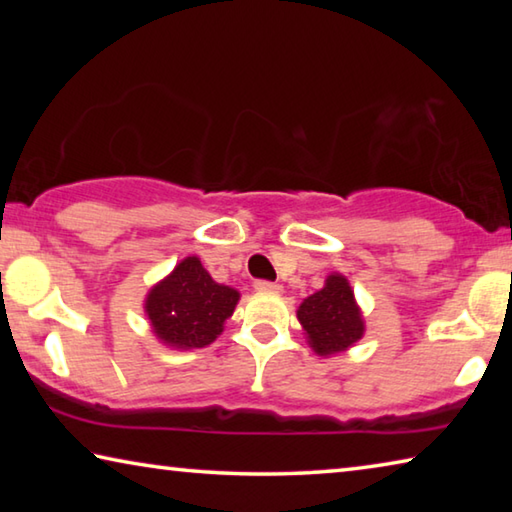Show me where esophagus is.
I'll return each mask as SVG.
<instances>
[{"instance_id":"esophagus-1","label":"esophagus","mask_w":512,"mask_h":512,"mask_svg":"<svg viewBox=\"0 0 512 512\" xmlns=\"http://www.w3.org/2000/svg\"><path fill=\"white\" fill-rule=\"evenodd\" d=\"M255 289L259 293H280L282 291L280 284H277V282H266V280H257L255 282Z\"/></svg>"}]
</instances>
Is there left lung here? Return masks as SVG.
Here are the masks:
<instances>
[{"label": "left lung", "mask_w": 512, "mask_h": 512, "mask_svg": "<svg viewBox=\"0 0 512 512\" xmlns=\"http://www.w3.org/2000/svg\"><path fill=\"white\" fill-rule=\"evenodd\" d=\"M296 316L309 348L318 357H334L357 345L366 334V320L343 273H329L323 289L300 302Z\"/></svg>", "instance_id": "1"}]
</instances>
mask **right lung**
Returning <instances> with one entry per match:
<instances>
[{
	"label": "right lung",
	"instance_id": "right-lung-1",
	"mask_svg": "<svg viewBox=\"0 0 512 512\" xmlns=\"http://www.w3.org/2000/svg\"><path fill=\"white\" fill-rule=\"evenodd\" d=\"M239 298L237 289L212 280L201 257L189 255L149 289L144 314L162 345L196 350L219 339L225 320L235 314Z\"/></svg>",
	"mask_w": 512,
	"mask_h": 512
}]
</instances>
